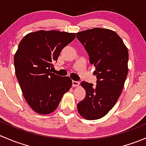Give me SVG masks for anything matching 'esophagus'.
Listing matches in <instances>:
<instances>
[{"label":"esophagus","mask_w":146,"mask_h":146,"mask_svg":"<svg viewBox=\"0 0 146 146\" xmlns=\"http://www.w3.org/2000/svg\"><path fill=\"white\" fill-rule=\"evenodd\" d=\"M72 84H73V87H78L79 86V85H80V82L78 81H75V80H73V81H72Z\"/></svg>","instance_id":"esophagus-1"}]
</instances>
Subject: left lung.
<instances>
[{"instance_id": "obj_1", "label": "left lung", "mask_w": 146, "mask_h": 146, "mask_svg": "<svg viewBox=\"0 0 146 146\" xmlns=\"http://www.w3.org/2000/svg\"><path fill=\"white\" fill-rule=\"evenodd\" d=\"M76 36L95 67L98 80L95 86L80 83L86 95L78 110L85 119L95 120L105 116L118 100L127 77L129 52L120 36L110 29L93 28L78 32Z\"/></svg>"}]
</instances>
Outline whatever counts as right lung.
<instances>
[{
    "mask_svg": "<svg viewBox=\"0 0 146 146\" xmlns=\"http://www.w3.org/2000/svg\"><path fill=\"white\" fill-rule=\"evenodd\" d=\"M75 38V33L40 30L28 34L19 44L14 56L16 77L28 104L39 114L54 111L71 88L68 76L51 70L61 50Z\"/></svg>",
    "mask_w": 146,
    "mask_h": 146,
    "instance_id": "add662e5",
    "label": "right lung"
}]
</instances>
